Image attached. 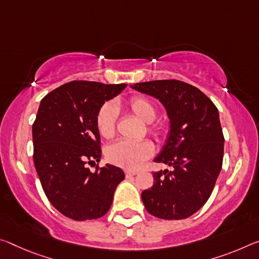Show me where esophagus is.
<instances>
[{
    "label": "esophagus",
    "mask_w": 259,
    "mask_h": 259,
    "mask_svg": "<svg viewBox=\"0 0 259 259\" xmlns=\"http://www.w3.org/2000/svg\"><path fill=\"white\" fill-rule=\"evenodd\" d=\"M137 174V171H130V170H125V178L126 179H130L133 178V176H135Z\"/></svg>",
    "instance_id": "obj_1"
}]
</instances>
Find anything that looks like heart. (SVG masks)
<instances>
[{
    "label": "heart",
    "instance_id": "1",
    "mask_svg": "<svg viewBox=\"0 0 259 259\" xmlns=\"http://www.w3.org/2000/svg\"><path fill=\"white\" fill-rule=\"evenodd\" d=\"M125 107L139 120L149 123V133L154 138L160 139L166 134V125L163 123L153 122L157 117L158 110L154 102L143 96H134L126 101ZM117 113L110 104L102 105L96 116V125L102 138L109 139L116 130ZM154 147L150 141L129 142L120 141L114 143L106 150V158L113 165L128 170H136L153 154Z\"/></svg>",
    "mask_w": 259,
    "mask_h": 259
}]
</instances>
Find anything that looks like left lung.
I'll use <instances>...</instances> for the list:
<instances>
[{
	"label": "left lung",
	"mask_w": 259,
	"mask_h": 259,
	"mask_svg": "<svg viewBox=\"0 0 259 259\" xmlns=\"http://www.w3.org/2000/svg\"><path fill=\"white\" fill-rule=\"evenodd\" d=\"M131 88L154 97L170 121L167 142L155 162L171 170L154 171V183L142 192L150 214L160 219H186L207 202L223 167L224 135L215 105L195 86L165 79Z\"/></svg>",
	"instance_id": "8db88e82"
}]
</instances>
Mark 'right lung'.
Segmentation results:
<instances>
[{"instance_id":"1","label":"right lung","mask_w":259,"mask_h":259,"mask_svg":"<svg viewBox=\"0 0 259 259\" xmlns=\"http://www.w3.org/2000/svg\"><path fill=\"white\" fill-rule=\"evenodd\" d=\"M125 86L73 80L49 92L40 102L32 125L34 166L49 202L72 220L105 215L115 189L124 180L121 168L107 163L97 166L92 173L86 163L101 158L98 110Z\"/></svg>"}]
</instances>
